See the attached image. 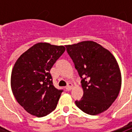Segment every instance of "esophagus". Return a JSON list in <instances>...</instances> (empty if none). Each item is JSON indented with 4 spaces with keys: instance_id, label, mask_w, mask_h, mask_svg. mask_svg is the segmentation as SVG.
Wrapping results in <instances>:
<instances>
[{
    "instance_id": "esophagus-1",
    "label": "esophagus",
    "mask_w": 132,
    "mask_h": 132,
    "mask_svg": "<svg viewBox=\"0 0 132 132\" xmlns=\"http://www.w3.org/2000/svg\"><path fill=\"white\" fill-rule=\"evenodd\" d=\"M72 87H73V84L71 83H68V85H67V86L66 87V90H68V91H69V90H71L72 89Z\"/></svg>"
}]
</instances>
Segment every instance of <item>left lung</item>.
Segmentation results:
<instances>
[{
    "label": "left lung",
    "mask_w": 132,
    "mask_h": 132,
    "mask_svg": "<svg viewBox=\"0 0 132 132\" xmlns=\"http://www.w3.org/2000/svg\"><path fill=\"white\" fill-rule=\"evenodd\" d=\"M66 48L82 79L83 95L75 101L76 106L91 115L107 110L118 96L122 84L115 58L92 41L66 45Z\"/></svg>",
    "instance_id": "1"
}]
</instances>
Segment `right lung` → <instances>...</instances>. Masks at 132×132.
Returning <instances> with one entry per match:
<instances>
[{
	"instance_id": "right-lung-1",
	"label": "right lung",
	"mask_w": 132,
	"mask_h": 132,
	"mask_svg": "<svg viewBox=\"0 0 132 132\" xmlns=\"http://www.w3.org/2000/svg\"><path fill=\"white\" fill-rule=\"evenodd\" d=\"M63 46L33 45L19 57L11 74L12 91L27 112L38 117L54 110L63 90L53 85L50 70L65 52Z\"/></svg>"
}]
</instances>
